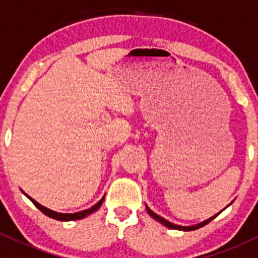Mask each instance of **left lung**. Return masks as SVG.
Returning <instances> with one entry per match:
<instances>
[{
  "instance_id": "8db88e82",
  "label": "left lung",
  "mask_w": 258,
  "mask_h": 258,
  "mask_svg": "<svg viewBox=\"0 0 258 258\" xmlns=\"http://www.w3.org/2000/svg\"><path fill=\"white\" fill-rule=\"evenodd\" d=\"M146 210H147L148 215H150L151 217H153V218H155L156 221H158V222H161V223H162V225H165L166 227L172 228V230H181V231H194V230H197V228H200V227H204L205 225H207V223H210L211 221H212L213 218L216 217V216H218V213H217V215L213 216V217H211V218H209V220L204 221V222L200 223V225H196V226H177V225H173V223L168 222V221H167V220H165V218L160 217V216H158L157 213L152 212V211H151L150 209H148L147 206H146Z\"/></svg>"
}]
</instances>
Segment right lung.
Here are the masks:
<instances>
[{
  "label": "right lung",
  "instance_id": "1",
  "mask_svg": "<svg viewBox=\"0 0 258 258\" xmlns=\"http://www.w3.org/2000/svg\"><path fill=\"white\" fill-rule=\"evenodd\" d=\"M23 194H25V192H23ZM25 195H26V194H25ZM26 196H27V195H26ZM27 197L31 200V201H32V204L35 205V206L37 207V209L40 210L41 212L45 213V215L48 216V217L54 218V220H58V221H75V220H81V218L86 217V216L91 215V213L95 212V211H97L98 209H100V206H101V205H102L103 200H105V197H103V199L101 200V201H98L97 204L95 205V206H92V207H91V209H88V210L81 211V212H76V213H58V212H54V211H51V210L46 209V207H43L42 205H40V204H38V202H36L35 200L31 199L30 196H27Z\"/></svg>",
  "mask_w": 258,
  "mask_h": 258
}]
</instances>
